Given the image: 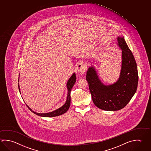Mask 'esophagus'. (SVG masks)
I'll return each mask as SVG.
<instances>
[{"label":"esophagus","mask_w":151,"mask_h":151,"mask_svg":"<svg viewBox=\"0 0 151 151\" xmlns=\"http://www.w3.org/2000/svg\"><path fill=\"white\" fill-rule=\"evenodd\" d=\"M87 66L86 64L83 62H79L77 65V70L79 73H84L86 70Z\"/></svg>","instance_id":"34e87169"}]
</instances>
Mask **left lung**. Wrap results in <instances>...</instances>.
Instances as JSON below:
<instances>
[{
    "label": "left lung",
    "mask_w": 151,
    "mask_h": 151,
    "mask_svg": "<svg viewBox=\"0 0 151 151\" xmlns=\"http://www.w3.org/2000/svg\"><path fill=\"white\" fill-rule=\"evenodd\" d=\"M117 41L122 50V68L118 81L113 84L106 85L101 82L93 67H89L86 73L93 102L98 108L106 111L124 108L137 88L138 75L134 57L124 37H118Z\"/></svg>",
    "instance_id": "obj_1"
}]
</instances>
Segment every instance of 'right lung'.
Masks as SVG:
<instances>
[{
  "label": "right lung",
  "instance_id": "add662e5",
  "mask_svg": "<svg viewBox=\"0 0 151 151\" xmlns=\"http://www.w3.org/2000/svg\"><path fill=\"white\" fill-rule=\"evenodd\" d=\"M76 75L75 73H74L72 75V76L70 77V78L68 79V82L67 83V90H68V94H67V100L66 101V103H65L61 107L57 109L56 110L52 111V112H50L45 113V114H39V113L34 112L31 109L29 108V106H27V104H26L27 107L29 109V110L32 111L33 113L37 114V116H44V117H52V116H60L61 114H65L68 110L69 106H70V91H71L72 88L73 87L74 85L75 84V82H76ZM19 92L21 93L19 83Z\"/></svg>",
  "mask_w": 151,
  "mask_h": 151
}]
</instances>
